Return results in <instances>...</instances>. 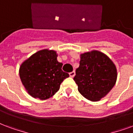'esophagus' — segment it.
Returning a JSON list of instances; mask_svg holds the SVG:
<instances>
[{
  "instance_id": "esophagus-1",
  "label": "esophagus",
  "mask_w": 133,
  "mask_h": 133,
  "mask_svg": "<svg viewBox=\"0 0 133 133\" xmlns=\"http://www.w3.org/2000/svg\"><path fill=\"white\" fill-rule=\"evenodd\" d=\"M75 74H76V73H75L74 71H72V72L69 73V76H70V77H71V78L74 77Z\"/></svg>"
}]
</instances>
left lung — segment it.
<instances>
[{"label":"left lung","instance_id":"1","mask_svg":"<svg viewBox=\"0 0 133 133\" xmlns=\"http://www.w3.org/2000/svg\"><path fill=\"white\" fill-rule=\"evenodd\" d=\"M116 79V67L105 54L92 50L81 55L74 80L85 98L92 102L100 100L112 89Z\"/></svg>","mask_w":133,"mask_h":133}]
</instances>
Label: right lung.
Masks as SVG:
<instances>
[{
  "mask_svg": "<svg viewBox=\"0 0 133 133\" xmlns=\"http://www.w3.org/2000/svg\"><path fill=\"white\" fill-rule=\"evenodd\" d=\"M57 52L44 49L33 54L24 61L19 70V77L28 94L45 100L58 91L61 83L69 76L62 70Z\"/></svg>",
  "mask_w": 133,
  "mask_h": 133,
  "instance_id": "1",
  "label": "right lung"
}]
</instances>
